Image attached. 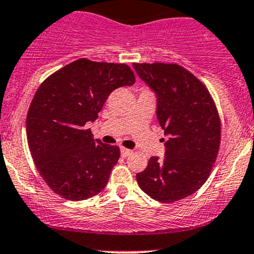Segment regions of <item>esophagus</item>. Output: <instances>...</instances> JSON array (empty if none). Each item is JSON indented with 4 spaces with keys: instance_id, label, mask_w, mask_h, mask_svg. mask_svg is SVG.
I'll use <instances>...</instances> for the list:
<instances>
[{
    "instance_id": "obj_1",
    "label": "esophagus",
    "mask_w": 254,
    "mask_h": 254,
    "mask_svg": "<svg viewBox=\"0 0 254 254\" xmlns=\"http://www.w3.org/2000/svg\"><path fill=\"white\" fill-rule=\"evenodd\" d=\"M121 153H122V157L127 158V157H129V155L132 154V150L131 149H127V148H124V147H122Z\"/></svg>"
}]
</instances>
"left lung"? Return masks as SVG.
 I'll list each match as a JSON object with an SVG mask.
<instances>
[{
  "label": "left lung",
  "mask_w": 254,
  "mask_h": 254,
  "mask_svg": "<svg viewBox=\"0 0 254 254\" xmlns=\"http://www.w3.org/2000/svg\"><path fill=\"white\" fill-rule=\"evenodd\" d=\"M133 68L157 93L158 121L169 136L165 157H150L136 180L152 199L171 204L207 181L221 146V118L206 85L183 66L135 63Z\"/></svg>",
  "instance_id": "obj_1"
}]
</instances>
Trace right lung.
I'll return each mask as SVG.
<instances>
[{
	"label": "right lung",
	"instance_id": "1",
	"mask_svg": "<svg viewBox=\"0 0 254 254\" xmlns=\"http://www.w3.org/2000/svg\"><path fill=\"white\" fill-rule=\"evenodd\" d=\"M133 83L135 73L125 64L85 58L42 82L27 112V143L41 177L55 194L80 201L107 185L121 150L94 141L85 125L99 117L113 90Z\"/></svg>",
	"mask_w": 254,
	"mask_h": 254
}]
</instances>
